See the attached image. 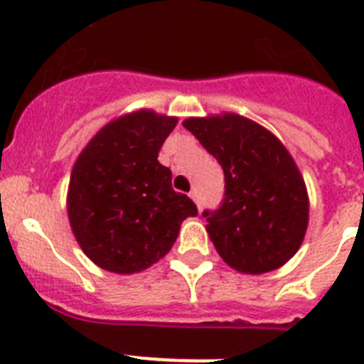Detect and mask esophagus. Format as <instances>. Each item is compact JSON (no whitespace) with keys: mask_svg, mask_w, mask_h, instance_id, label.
<instances>
[{"mask_svg":"<svg viewBox=\"0 0 364 364\" xmlns=\"http://www.w3.org/2000/svg\"><path fill=\"white\" fill-rule=\"evenodd\" d=\"M189 197L193 198V200H195V204L198 205V208H200V197H198V193H197V189H193L191 193H189Z\"/></svg>","mask_w":364,"mask_h":364,"instance_id":"obj_1","label":"esophagus"}]
</instances>
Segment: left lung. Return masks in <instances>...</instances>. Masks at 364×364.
Returning <instances> with one entry per match:
<instances>
[{"label": "left lung", "instance_id": "1", "mask_svg": "<svg viewBox=\"0 0 364 364\" xmlns=\"http://www.w3.org/2000/svg\"><path fill=\"white\" fill-rule=\"evenodd\" d=\"M184 127L224 171L218 210L202 213L218 255L240 273L281 268L308 228L306 186L291 154L262 125L233 112L188 118Z\"/></svg>", "mask_w": 364, "mask_h": 364}]
</instances>
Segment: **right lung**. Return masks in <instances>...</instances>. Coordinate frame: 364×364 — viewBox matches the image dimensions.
Segmentation results:
<instances>
[{
  "instance_id": "1",
  "label": "right lung",
  "mask_w": 364,
  "mask_h": 364,
  "mask_svg": "<svg viewBox=\"0 0 364 364\" xmlns=\"http://www.w3.org/2000/svg\"><path fill=\"white\" fill-rule=\"evenodd\" d=\"M176 118L147 109L109 122L70 173L67 213L80 247L100 268L138 273L175 244L180 224L198 213L159 162Z\"/></svg>"
}]
</instances>
